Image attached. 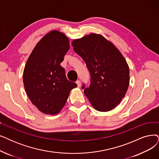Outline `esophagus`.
I'll use <instances>...</instances> for the list:
<instances>
[{"mask_svg": "<svg viewBox=\"0 0 159 159\" xmlns=\"http://www.w3.org/2000/svg\"><path fill=\"white\" fill-rule=\"evenodd\" d=\"M76 84L78 85V87H81V81L80 80H78L76 81Z\"/></svg>", "mask_w": 159, "mask_h": 159, "instance_id": "obj_1", "label": "esophagus"}]
</instances>
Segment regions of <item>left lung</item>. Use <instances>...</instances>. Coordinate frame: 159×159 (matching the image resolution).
<instances>
[{"instance_id": "1", "label": "left lung", "mask_w": 159, "mask_h": 159, "mask_svg": "<svg viewBox=\"0 0 159 159\" xmlns=\"http://www.w3.org/2000/svg\"><path fill=\"white\" fill-rule=\"evenodd\" d=\"M72 45L91 74L89 87H82L85 96L96 110H113L125 97L129 85V67L124 57L100 34L84 36L74 40Z\"/></svg>"}]
</instances>
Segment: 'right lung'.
<instances>
[{
    "mask_svg": "<svg viewBox=\"0 0 159 159\" xmlns=\"http://www.w3.org/2000/svg\"><path fill=\"white\" fill-rule=\"evenodd\" d=\"M70 49L68 38L52 30L37 43L23 71V84L31 102L40 111L56 115L77 84L66 79L60 65Z\"/></svg>",
    "mask_w": 159,
    "mask_h": 159,
    "instance_id": "right-lung-1",
    "label": "right lung"
}]
</instances>
